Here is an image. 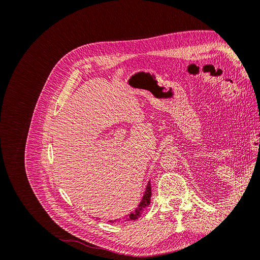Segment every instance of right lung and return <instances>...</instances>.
<instances>
[{
  "instance_id": "obj_1",
  "label": "right lung",
  "mask_w": 260,
  "mask_h": 260,
  "mask_svg": "<svg viewBox=\"0 0 260 260\" xmlns=\"http://www.w3.org/2000/svg\"><path fill=\"white\" fill-rule=\"evenodd\" d=\"M151 195H152V188H151V182H148V184L146 185V190H145V193L143 195L142 198V201H141V203L139 204V206L136 208V210L131 212V214L129 215L128 217V220H136L138 219L139 217H141V215H142L143 210L149 205V203H151ZM120 219H117V220H111L109 222H117L119 221Z\"/></svg>"
}]
</instances>
